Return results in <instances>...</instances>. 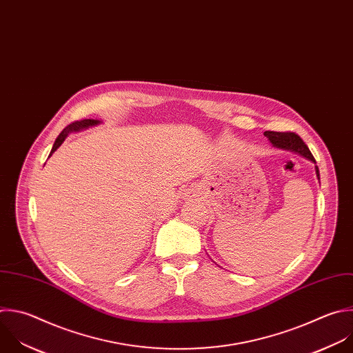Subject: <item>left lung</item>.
Masks as SVG:
<instances>
[{
    "mask_svg": "<svg viewBox=\"0 0 353 353\" xmlns=\"http://www.w3.org/2000/svg\"><path fill=\"white\" fill-rule=\"evenodd\" d=\"M265 136L270 140V143L274 147L296 152L301 157H303V158L316 163V161H314L312 152L309 151L307 145L303 143V140L298 134H295L292 132H265ZM316 174H317V179H320V173H319L317 166H316Z\"/></svg>",
    "mask_w": 353,
    "mask_h": 353,
    "instance_id": "8db88e82",
    "label": "left lung"
}]
</instances>
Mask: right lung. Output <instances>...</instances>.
<instances>
[{
	"label": "right lung",
	"instance_id": "right-lung-1",
	"mask_svg": "<svg viewBox=\"0 0 353 353\" xmlns=\"http://www.w3.org/2000/svg\"><path fill=\"white\" fill-rule=\"evenodd\" d=\"M98 123H99V122H98V121H94V119H81V121H74V122H72L70 125H68V126L62 130V133H61V134L58 136V139L55 140L54 147H52V150H51V154L57 151V148L65 141L66 136H68L70 132H77V130H81V129H85V128H88V126H94V125H98ZM51 154H50V155H51Z\"/></svg>",
	"mask_w": 353,
	"mask_h": 353
}]
</instances>
